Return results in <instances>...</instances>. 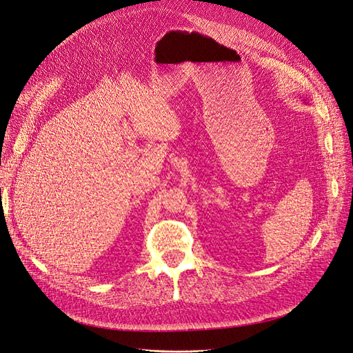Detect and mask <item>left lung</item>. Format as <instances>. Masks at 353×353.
Segmentation results:
<instances>
[{
  "label": "left lung",
  "instance_id": "8db88e82",
  "mask_svg": "<svg viewBox=\"0 0 353 353\" xmlns=\"http://www.w3.org/2000/svg\"><path fill=\"white\" fill-rule=\"evenodd\" d=\"M303 100H304V101H305V99H303Z\"/></svg>",
  "mask_w": 353,
  "mask_h": 353
}]
</instances>
